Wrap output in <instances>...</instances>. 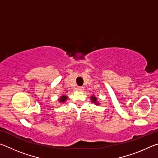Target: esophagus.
<instances>
[{"label": "esophagus", "instance_id": "34e87169", "mask_svg": "<svg viewBox=\"0 0 158 158\" xmlns=\"http://www.w3.org/2000/svg\"><path fill=\"white\" fill-rule=\"evenodd\" d=\"M84 90V88L81 87V86H79L77 88V90H79V91H82V90Z\"/></svg>", "mask_w": 158, "mask_h": 158}]
</instances>
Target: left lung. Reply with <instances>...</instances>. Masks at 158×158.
Listing matches in <instances>:
<instances>
[{"label":"left lung","instance_id":"8db88e82","mask_svg":"<svg viewBox=\"0 0 158 158\" xmlns=\"http://www.w3.org/2000/svg\"><path fill=\"white\" fill-rule=\"evenodd\" d=\"M90 99H91V102L93 103H94V105H100V102L98 101V98L95 97L94 95L90 96Z\"/></svg>","mask_w":158,"mask_h":158}]
</instances>
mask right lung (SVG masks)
<instances>
[{
	"label": "right lung",
	"instance_id": "add662e5",
	"mask_svg": "<svg viewBox=\"0 0 158 158\" xmlns=\"http://www.w3.org/2000/svg\"><path fill=\"white\" fill-rule=\"evenodd\" d=\"M67 99H68V96H67L66 95H63L62 96H60V98H58V100L60 103H64L66 102Z\"/></svg>",
	"mask_w": 158,
	"mask_h": 158
}]
</instances>
